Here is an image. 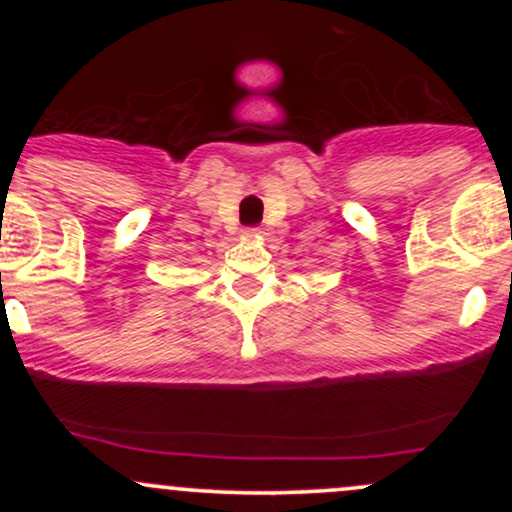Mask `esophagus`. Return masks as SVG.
<instances>
[{
  "mask_svg": "<svg viewBox=\"0 0 512 512\" xmlns=\"http://www.w3.org/2000/svg\"><path fill=\"white\" fill-rule=\"evenodd\" d=\"M245 238H260V228H248V231H245Z\"/></svg>",
  "mask_w": 512,
  "mask_h": 512,
  "instance_id": "1",
  "label": "esophagus"
}]
</instances>
